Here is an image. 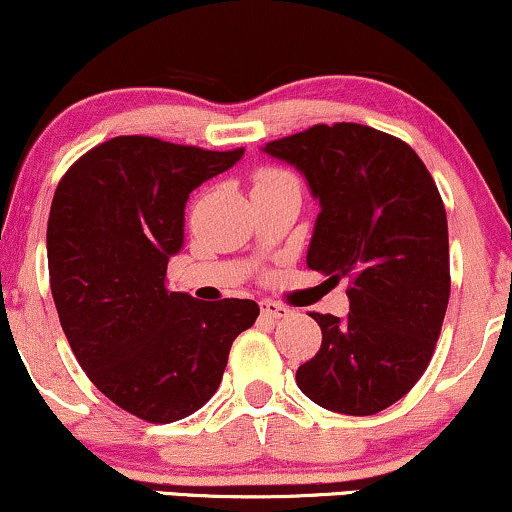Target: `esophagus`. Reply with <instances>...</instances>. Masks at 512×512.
<instances>
[{"label": "esophagus", "instance_id": "esophagus-1", "mask_svg": "<svg viewBox=\"0 0 512 512\" xmlns=\"http://www.w3.org/2000/svg\"><path fill=\"white\" fill-rule=\"evenodd\" d=\"M260 312L264 319H286V316L290 314V309L286 307V304L264 300V302H260Z\"/></svg>", "mask_w": 512, "mask_h": 512}]
</instances>
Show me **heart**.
Wrapping results in <instances>:
<instances>
[{"mask_svg": "<svg viewBox=\"0 0 512 512\" xmlns=\"http://www.w3.org/2000/svg\"><path fill=\"white\" fill-rule=\"evenodd\" d=\"M281 186H297V179L293 174L281 170V167H260L252 177V193L281 189Z\"/></svg>", "mask_w": 512, "mask_h": 512, "instance_id": "obj_1", "label": "heart"}]
</instances>
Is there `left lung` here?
<instances>
[{
  "label": "left lung",
  "mask_w": 512,
  "mask_h": 512,
  "mask_svg": "<svg viewBox=\"0 0 512 512\" xmlns=\"http://www.w3.org/2000/svg\"><path fill=\"white\" fill-rule=\"evenodd\" d=\"M319 200L307 267L349 278V314L312 312L321 349L297 368L314 404L373 416L428 368L449 304V229L428 167L392 134L354 122L269 141Z\"/></svg>",
  "instance_id": "left-lung-1"
}]
</instances>
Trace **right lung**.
<instances>
[{
	"instance_id": "1",
	"label": "right lung",
	"mask_w": 512,
	"mask_h": 512,
	"mask_svg": "<svg viewBox=\"0 0 512 512\" xmlns=\"http://www.w3.org/2000/svg\"><path fill=\"white\" fill-rule=\"evenodd\" d=\"M153 137H115L58 181L47 224L51 295L89 380L146 423L191 416L217 392L229 349L260 316L167 290L189 193L243 158Z\"/></svg>"
}]
</instances>
